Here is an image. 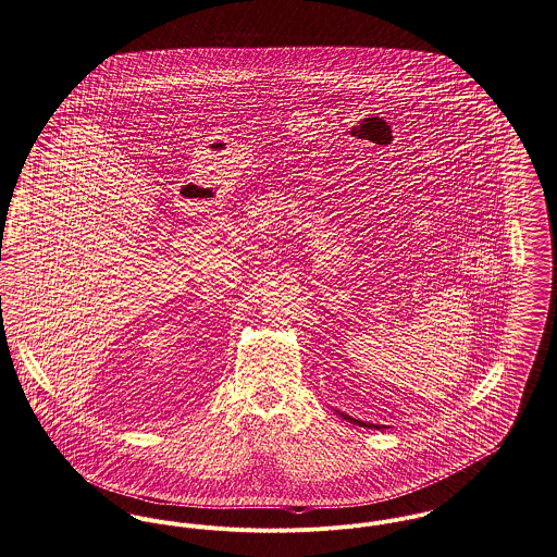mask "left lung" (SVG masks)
<instances>
[{
    "mask_svg": "<svg viewBox=\"0 0 557 557\" xmlns=\"http://www.w3.org/2000/svg\"><path fill=\"white\" fill-rule=\"evenodd\" d=\"M337 416H342L343 420H347V422H351V424H356V426H362V429H385V426H377V424H369V422H360V420H354V418L345 416V413H342V411H337Z\"/></svg>",
    "mask_w": 557,
    "mask_h": 557,
    "instance_id": "left-lung-1",
    "label": "left lung"
}]
</instances>
